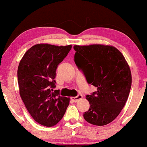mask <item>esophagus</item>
I'll return each mask as SVG.
<instances>
[{"instance_id": "esophagus-1", "label": "esophagus", "mask_w": 147, "mask_h": 147, "mask_svg": "<svg viewBox=\"0 0 147 147\" xmlns=\"http://www.w3.org/2000/svg\"><path fill=\"white\" fill-rule=\"evenodd\" d=\"M82 98V95H81V94H78L77 96H76V97H72L71 99L74 102H77L79 101L80 100H81Z\"/></svg>"}]
</instances>
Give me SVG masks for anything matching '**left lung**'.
<instances>
[{"label": "left lung", "mask_w": 147, "mask_h": 147, "mask_svg": "<svg viewBox=\"0 0 147 147\" xmlns=\"http://www.w3.org/2000/svg\"><path fill=\"white\" fill-rule=\"evenodd\" d=\"M74 61L88 84L97 91L86 96L90 108L84 113L89 123L104 126L113 121L121 112L129 95L132 76L121 52L113 46L74 45Z\"/></svg>", "instance_id": "1"}]
</instances>
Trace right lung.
Listing matches in <instances>:
<instances>
[{
    "label": "right lung",
    "instance_id": "right-lung-1",
    "mask_svg": "<svg viewBox=\"0 0 147 147\" xmlns=\"http://www.w3.org/2000/svg\"><path fill=\"white\" fill-rule=\"evenodd\" d=\"M71 45L37 44L25 53L17 71L19 93L28 112L36 122L51 127L63 118L69 98L55 90L56 69Z\"/></svg>",
    "mask_w": 147,
    "mask_h": 147
}]
</instances>
